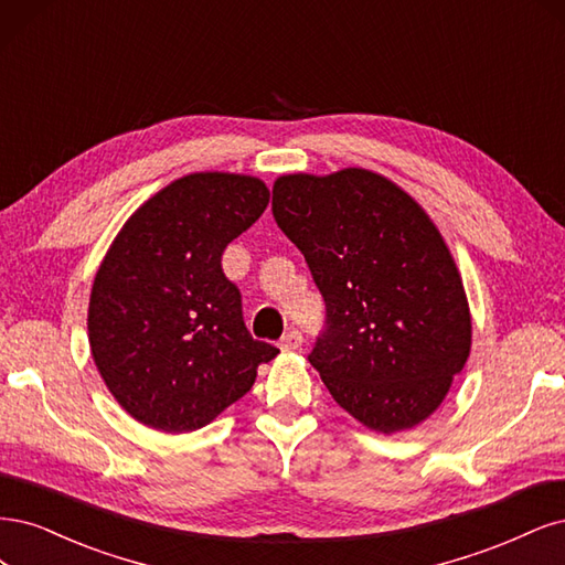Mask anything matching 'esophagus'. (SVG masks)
<instances>
[{
	"instance_id": "34e87169",
	"label": "esophagus",
	"mask_w": 565,
	"mask_h": 565,
	"mask_svg": "<svg viewBox=\"0 0 565 565\" xmlns=\"http://www.w3.org/2000/svg\"><path fill=\"white\" fill-rule=\"evenodd\" d=\"M300 344H302V333H300L298 329H290V331H286V333L281 335V340H279V348H281L284 352L298 350Z\"/></svg>"
}]
</instances>
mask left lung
Instances as JSON below:
<instances>
[{
	"instance_id": "8db88e82",
	"label": "left lung",
	"mask_w": 565,
	"mask_h": 565,
	"mask_svg": "<svg viewBox=\"0 0 565 565\" xmlns=\"http://www.w3.org/2000/svg\"><path fill=\"white\" fill-rule=\"evenodd\" d=\"M271 213L326 302L307 359L331 396L382 434L423 423L471 344L467 296L439 230L404 190L363 169L284 175Z\"/></svg>"
}]
</instances>
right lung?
<instances>
[{
    "label": "right lung",
    "mask_w": 565,
    "mask_h": 565,
    "mask_svg": "<svg viewBox=\"0 0 565 565\" xmlns=\"http://www.w3.org/2000/svg\"><path fill=\"white\" fill-rule=\"evenodd\" d=\"M269 204L263 180L192 173L117 234L88 302V342L107 390L159 431L209 425L253 387L275 344L244 323L223 253Z\"/></svg>",
    "instance_id": "1"
}]
</instances>
